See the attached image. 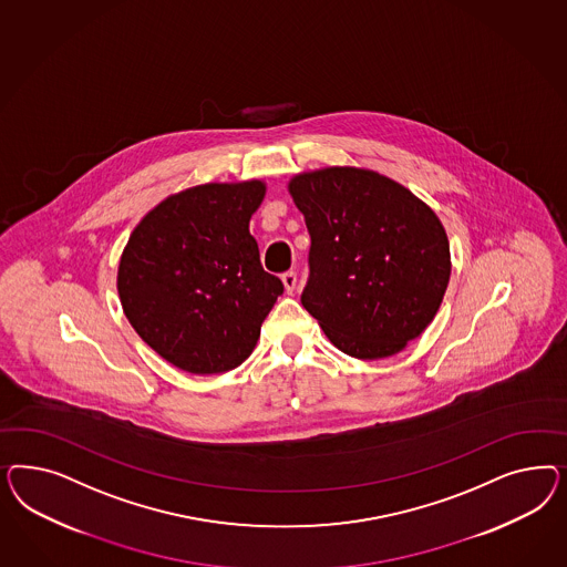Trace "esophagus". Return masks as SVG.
<instances>
[{
    "label": "esophagus",
    "instance_id": "esophagus-1",
    "mask_svg": "<svg viewBox=\"0 0 567 567\" xmlns=\"http://www.w3.org/2000/svg\"><path fill=\"white\" fill-rule=\"evenodd\" d=\"M282 282H285L287 292L295 291V287H297V272H295V270H287V272L282 275Z\"/></svg>",
    "mask_w": 567,
    "mask_h": 567
}]
</instances>
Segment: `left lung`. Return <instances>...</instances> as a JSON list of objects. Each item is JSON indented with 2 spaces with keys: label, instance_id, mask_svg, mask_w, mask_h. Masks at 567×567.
Returning a JSON list of instances; mask_svg holds the SVG:
<instances>
[{
  "label": "left lung",
  "instance_id": "obj_1",
  "mask_svg": "<svg viewBox=\"0 0 567 567\" xmlns=\"http://www.w3.org/2000/svg\"><path fill=\"white\" fill-rule=\"evenodd\" d=\"M289 190L311 240L303 308L347 355H395L441 308L451 275L443 224L378 172H309Z\"/></svg>",
  "mask_w": 567,
  "mask_h": 567
}]
</instances>
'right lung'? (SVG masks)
Masks as SVG:
<instances>
[{
    "label": "right lung",
    "instance_id": "1",
    "mask_svg": "<svg viewBox=\"0 0 567 567\" xmlns=\"http://www.w3.org/2000/svg\"><path fill=\"white\" fill-rule=\"evenodd\" d=\"M264 183L199 185L154 207L118 268L122 309L138 337L190 374L240 365L258 343L282 280L261 268L251 214Z\"/></svg>",
    "mask_w": 567,
    "mask_h": 567
}]
</instances>
